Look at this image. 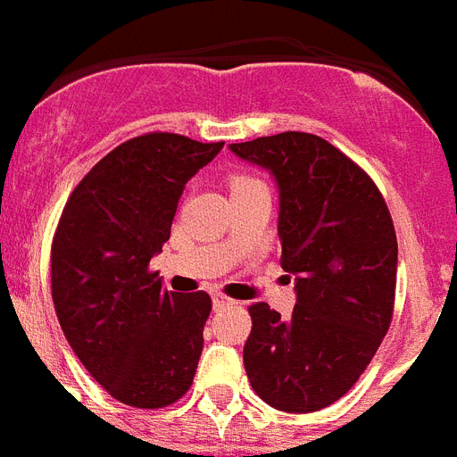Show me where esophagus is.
I'll return each mask as SVG.
<instances>
[{
    "mask_svg": "<svg viewBox=\"0 0 457 457\" xmlns=\"http://www.w3.org/2000/svg\"><path fill=\"white\" fill-rule=\"evenodd\" d=\"M212 304H214V309H217V312H221V309L236 306L238 302H236V299H231V297H226V295H221V292H217V295L212 297Z\"/></svg>",
    "mask_w": 457,
    "mask_h": 457,
    "instance_id": "obj_1",
    "label": "esophagus"
}]
</instances>
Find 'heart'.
I'll list each match as a JSON object with an SVG mask.
<instances>
[{
	"instance_id": "heart-1",
	"label": "heart",
	"mask_w": 457,
	"mask_h": 457,
	"mask_svg": "<svg viewBox=\"0 0 457 457\" xmlns=\"http://www.w3.org/2000/svg\"><path fill=\"white\" fill-rule=\"evenodd\" d=\"M257 179H252V177H236L233 179V186H240V184H254Z\"/></svg>"
}]
</instances>
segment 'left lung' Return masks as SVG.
<instances>
[{"mask_svg": "<svg viewBox=\"0 0 457 457\" xmlns=\"http://www.w3.org/2000/svg\"><path fill=\"white\" fill-rule=\"evenodd\" d=\"M280 188V264L297 276L290 319L247 306V379L269 406L313 413L342 399L382 345L396 297V231L375 181L330 141L283 131L231 144Z\"/></svg>", "mask_w": 457, "mask_h": 457, "instance_id": "1", "label": "left lung"}]
</instances>
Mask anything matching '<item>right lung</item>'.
<instances>
[{
    "instance_id": "right-lung-1",
    "label": "right lung",
    "mask_w": 457,
    "mask_h": 457,
    "mask_svg": "<svg viewBox=\"0 0 457 457\" xmlns=\"http://www.w3.org/2000/svg\"><path fill=\"white\" fill-rule=\"evenodd\" d=\"M224 141L148 131L91 167L51 240V299L82 366L127 406L155 411L193 385L207 292H170L151 257L170 240L186 181Z\"/></svg>"
}]
</instances>
